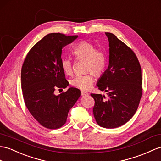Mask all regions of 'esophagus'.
Segmentation results:
<instances>
[{"label":"esophagus","instance_id":"obj_1","mask_svg":"<svg viewBox=\"0 0 161 161\" xmlns=\"http://www.w3.org/2000/svg\"><path fill=\"white\" fill-rule=\"evenodd\" d=\"M88 92H85V91H81V95L82 96H88Z\"/></svg>","mask_w":161,"mask_h":161}]
</instances>
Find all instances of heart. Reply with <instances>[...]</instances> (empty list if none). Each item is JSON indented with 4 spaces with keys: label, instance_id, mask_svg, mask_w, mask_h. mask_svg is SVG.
<instances>
[{
    "label": "heart",
    "instance_id": "heart-1",
    "mask_svg": "<svg viewBox=\"0 0 161 161\" xmlns=\"http://www.w3.org/2000/svg\"><path fill=\"white\" fill-rule=\"evenodd\" d=\"M72 53L78 60L85 61V71L87 72L74 76L70 80V84L80 89L87 90L92 87L94 75L99 77L104 72L107 64V54L87 41L80 42L73 48ZM61 67L68 75L73 72V63L68 57L62 58Z\"/></svg>",
    "mask_w": 161,
    "mask_h": 161
}]
</instances>
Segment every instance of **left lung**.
Wrapping results in <instances>:
<instances>
[{
	"label": "left lung",
	"instance_id": "8db88e82",
	"mask_svg": "<svg viewBox=\"0 0 161 161\" xmlns=\"http://www.w3.org/2000/svg\"><path fill=\"white\" fill-rule=\"evenodd\" d=\"M109 42V64L97 81L101 94L91 93L97 124L106 128L122 126L135 115L142 96V69L133 50L114 34L105 33Z\"/></svg>",
	"mask_w": 161,
	"mask_h": 161
}]
</instances>
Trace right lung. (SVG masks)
<instances>
[{"label": "right lung", "mask_w": 161, "mask_h": 161, "mask_svg": "<svg viewBox=\"0 0 161 161\" xmlns=\"http://www.w3.org/2000/svg\"><path fill=\"white\" fill-rule=\"evenodd\" d=\"M78 35H46L26 54L21 70V86L26 108L43 127L57 129L65 124L69 109L80 96L77 88L56 96L57 88L68 85L61 67L62 48Z\"/></svg>", "instance_id": "obj_1"}]
</instances>
